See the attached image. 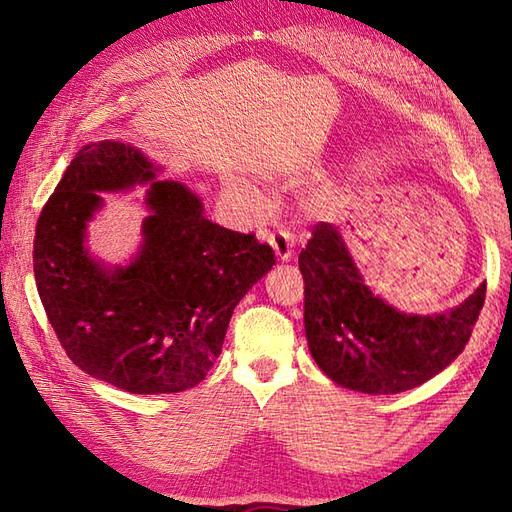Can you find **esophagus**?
<instances>
[{
  "label": "esophagus",
  "mask_w": 512,
  "mask_h": 512,
  "mask_svg": "<svg viewBox=\"0 0 512 512\" xmlns=\"http://www.w3.org/2000/svg\"><path fill=\"white\" fill-rule=\"evenodd\" d=\"M268 242H270V246L275 248V253H277L281 262H288L292 253H295L297 239H295V235L288 231V228H279V231L268 233Z\"/></svg>",
  "instance_id": "34e87169"
}]
</instances>
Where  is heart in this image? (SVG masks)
I'll list each match as a JSON object with an SVG mask.
<instances>
[{
  "label": "heart",
  "mask_w": 512,
  "mask_h": 512,
  "mask_svg": "<svg viewBox=\"0 0 512 512\" xmlns=\"http://www.w3.org/2000/svg\"><path fill=\"white\" fill-rule=\"evenodd\" d=\"M235 191L242 195V200L248 206H253V209H264V198H262V195H259V191H255L253 187H250V184L235 182Z\"/></svg>",
  "instance_id": "1"
}]
</instances>
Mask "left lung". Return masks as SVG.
<instances>
[{
	"label": "left lung",
	"mask_w": 512,
	"mask_h": 512,
	"mask_svg": "<svg viewBox=\"0 0 512 512\" xmlns=\"http://www.w3.org/2000/svg\"><path fill=\"white\" fill-rule=\"evenodd\" d=\"M310 354L336 385L400 394L451 365L480 319L486 284L438 317H411L372 295L332 224L312 226L299 253Z\"/></svg>",
	"instance_id": "left-lung-1"
}]
</instances>
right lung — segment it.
Instances as JSON below:
<instances>
[{"mask_svg":"<svg viewBox=\"0 0 512 512\" xmlns=\"http://www.w3.org/2000/svg\"><path fill=\"white\" fill-rule=\"evenodd\" d=\"M154 180L136 149L85 145L43 204L32 266L54 334L85 374L129 394L200 385L222 352L231 314L275 266V250L202 215L180 182H151L145 244L127 268L105 270L83 246L103 204L96 191Z\"/></svg>","mask_w":512,"mask_h":512,"instance_id":"right-lung-1","label":"right lung"}]
</instances>
